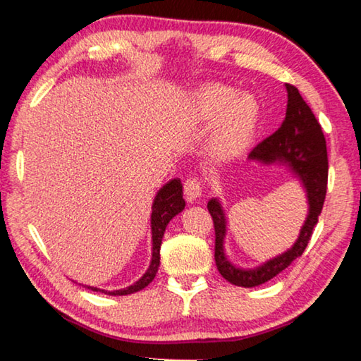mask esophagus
<instances>
[{"instance_id": "34e87169", "label": "esophagus", "mask_w": 361, "mask_h": 361, "mask_svg": "<svg viewBox=\"0 0 361 361\" xmlns=\"http://www.w3.org/2000/svg\"><path fill=\"white\" fill-rule=\"evenodd\" d=\"M200 194H202V185H200V180L195 178H188L185 183V195L189 202H194L195 199L200 197Z\"/></svg>"}]
</instances>
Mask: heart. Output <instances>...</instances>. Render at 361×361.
<instances>
[{
	"label": "heart",
	"mask_w": 361,
	"mask_h": 361,
	"mask_svg": "<svg viewBox=\"0 0 361 361\" xmlns=\"http://www.w3.org/2000/svg\"><path fill=\"white\" fill-rule=\"evenodd\" d=\"M195 118L205 124L216 121L212 133L215 156L228 159L240 154L253 142L259 122V102L247 92L237 94L224 84H207L191 97Z\"/></svg>",
	"instance_id": "b5f03b06"
}]
</instances>
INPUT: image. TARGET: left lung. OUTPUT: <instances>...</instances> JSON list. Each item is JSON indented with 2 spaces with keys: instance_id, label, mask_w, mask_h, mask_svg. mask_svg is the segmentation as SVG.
Listing matches in <instances>:
<instances>
[{
  "instance_id": "left-lung-1",
  "label": "left lung",
  "mask_w": 361,
  "mask_h": 361,
  "mask_svg": "<svg viewBox=\"0 0 361 361\" xmlns=\"http://www.w3.org/2000/svg\"><path fill=\"white\" fill-rule=\"evenodd\" d=\"M285 89L288 94V103L282 126L264 142L255 146L248 154V161L259 162L262 166H282L302 186L307 202V215L295 243L286 252L261 262L256 267L245 269L235 266L224 250L228 218L221 200L212 197L207 204L215 224V261L218 271L229 283L243 288H253L269 282L302 255L325 202L328 181L325 137L312 109L304 102L299 90L290 84H285Z\"/></svg>"
}]
</instances>
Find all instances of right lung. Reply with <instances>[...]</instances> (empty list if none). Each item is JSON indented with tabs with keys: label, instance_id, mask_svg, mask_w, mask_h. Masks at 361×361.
Masks as SVG:
<instances>
[{
	"label": "right lung",
	"instance_id": "obj_1",
	"mask_svg": "<svg viewBox=\"0 0 361 361\" xmlns=\"http://www.w3.org/2000/svg\"><path fill=\"white\" fill-rule=\"evenodd\" d=\"M185 199H183V185L180 178H173L167 181L154 195V200H152L151 207V261L149 266L146 269V272L140 277L135 283H132L127 288L121 290H100L97 286H89V290L92 291H102L109 296H126L132 295V293H137L143 290L145 286H148L152 280L156 277V272L161 264V243L164 232H166L167 224L172 221L178 213L185 210Z\"/></svg>",
	"mask_w": 361,
	"mask_h": 361
}]
</instances>
